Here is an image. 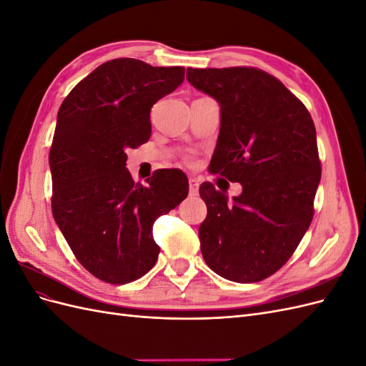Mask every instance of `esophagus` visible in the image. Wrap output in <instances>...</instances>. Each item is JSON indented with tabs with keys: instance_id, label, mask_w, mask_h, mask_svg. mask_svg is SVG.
Instances as JSON below:
<instances>
[{
	"instance_id": "1",
	"label": "esophagus",
	"mask_w": 366,
	"mask_h": 366,
	"mask_svg": "<svg viewBox=\"0 0 366 366\" xmlns=\"http://www.w3.org/2000/svg\"><path fill=\"white\" fill-rule=\"evenodd\" d=\"M198 182L195 179H189V194L191 195H197L198 194Z\"/></svg>"
}]
</instances>
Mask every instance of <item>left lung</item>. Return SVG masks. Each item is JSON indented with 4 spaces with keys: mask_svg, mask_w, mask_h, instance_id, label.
<instances>
[{
    "mask_svg": "<svg viewBox=\"0 0 366 366\" xmlns=\"http://www.w3.org/2000/svg\"><path fill=\"white\" fill-rule=\"evenodd\" d=\"M186 79L219 105L209 172L242 186L232 200L210 183L200 186L207 206L198 229L202 254L229 281H261L289 261L312 223L320 182L312 116L257 69H187Z\"/></svg>",
    "mask_w": 366,
    "mask_h": 366,
    "instance_id": "1",
    "label": "left lung"
}]
</instances>
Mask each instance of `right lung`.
<instances>
[{
	"label": "right lung",
	"instance_id": "1",
	"mask_svg": "<svg viewBox=\"0 0 366 366\" xmlns=\"http://www.w3.org/2000/svg\"><path fill=\"white\" fill-rule=\"evenodd\" d=\"M183 67L108 61L62 102L49 163L53 217L84 267L109 284L148 273L160 247L152 224L189 192L186 175L163 169L134 183L127 149L149 140L152 105L183 84Z\"/></svg>",
	"mask_w": 366,
	"mask_h": 366
}]
</instances>
